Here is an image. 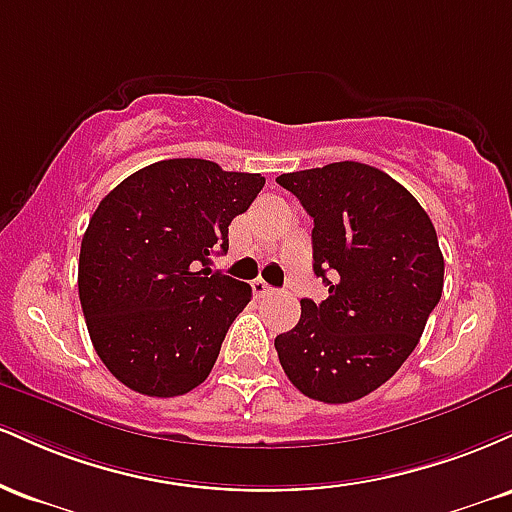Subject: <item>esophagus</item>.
Instances as JSON below:
<instances>
[{"instance_id":"1","label":"esophagus","mask_w":512,"mask_h":512,"mask_svg":"<svg viewBox=\"0 0 512 512\" xmlns=\"http://www.w3.org/2000/svg\"><path fill=\"white\" fill-rule=\"evenodd\" d=\"M252 291H255V296H267V293L274 291V286H269L264 279H255L252 281Z\"/></svg>"}]
</instances>
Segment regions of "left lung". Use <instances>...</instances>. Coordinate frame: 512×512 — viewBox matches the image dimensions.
<instances>
[{"label":"left lung","mask_w":512,"mask_h":512,"mask_svg":"<svg viewBox=\"0 0 512 512\" xmlns=\"http://www.w3.org/2000/svg\"><path fill=\"white\" fill-rule=\"evenodd\" d=\"M313 216V272L330 286L303 298L301 320L274 339L305 397L346 404L407 361L443 293L436 228L407 187L356 161L276 178Z\"/></svg>","instance_id":"left-lung-1"}]
</instances>
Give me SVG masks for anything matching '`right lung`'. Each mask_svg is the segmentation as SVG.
<instances>
[{"mask_svg":"<svg viewBox=\"0 0 512 512\" xmlns=\"http://www.w3.org/2000/svg\"><path fill=\"white\" fill-rule=\"evenodd\" d=\"M264 187L204 158H170L103 197L81 240L79 298L105 368L129 390L178 397L207 380L252 289L211 272L228 226Z\"/></svg>","mask_w":512,"mask_h":512,"instance_id":"obj_1","label":"right lung"}]
</instances>
